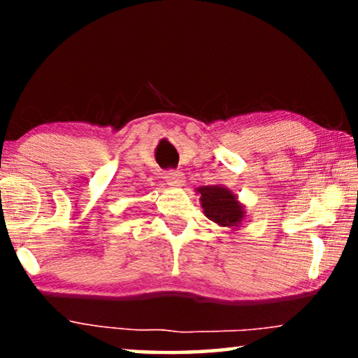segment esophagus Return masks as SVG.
<instances>
[{"label": "esophagus", "instance_id": "1", "mask_svg": "<svg viewBox=\"0 0 358 358\" xmlns=\"http://www.w3.org/2000/svg\"><path fill=\"white\" fill-rule=\"evenodd\" d=\"M164 179L166 182H168L169 185H173V187H179V185H182L184 182V174L179 173V171H166L164 173Z\"/></svg>", "mask_w": 358, "mask_h": 358}]
</instances>
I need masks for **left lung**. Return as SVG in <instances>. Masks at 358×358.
<instances>
[{"label":"left lung","mask_w":358,"mask_h":358,"mask_svg":"<svg viewBox=\"0 0 358 358\" xmlns=\"http://www.w3.org/2000/svg\"><path fill=\"white\" fill-rule=\"evenodd\" d=\"M200 194V205H202L205 217L212 220L220 227L238 229L243 220L246 218V208L238 200V195L224 185H202L197 189Z\"/></svg>","instance_id":"obj_1"}]
</instances>
